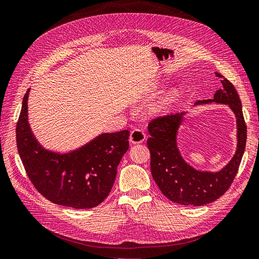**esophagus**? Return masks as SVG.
<instances>
[{
	"instance_id": "esophagus-1",
	"label": "esophagus",
	"mask_w": 259,
	"mask_h": 259,
	"mask_svg": "<svg viewBox=\"0 0 259 259\" xmlns=\"http://www.w3.org/2000/svg\"><path fill=\"white\" fill-rule=\"evenodd\" d=\"M146 140V133H144L143 130L141 128H135L133 130L131 133L130 136V141L133 144H137V143H141Z\"/></svg>"
}]
</instances>
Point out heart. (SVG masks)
<instances>
[{"label": "heart", "instance_id": "obj_1", "mask_svg": "<svg viewBox=\"0 0 259 259\" xmlns=\"http://www.w3.org/2000/svg\"><path fill=\"white\" fill-rule=\"evenodd\" d=\"M178 99V92L175 90L169 91L167 95H165L156 105L154 106V111L155 112H164L167 111L172 105L173 103H175Z\"/></svg>", "mask_w": 259, "mask_h": 259}]
</instances>
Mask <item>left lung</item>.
Masks as SVG:
<instances>
[{
	"label": "left lung",
	"instance_id": "obj_1",
	"mask_svg": "<svg viewBox=\"0 0 259 259\" xmlns=\"http://www.w3.org/2000/svg\"><path fill=\"white\" fill-rule=\"evenodd\" d=\"M221 77L222 88L217 90L213 99L198 101L195 105L218 103L233 110L237 121V150L225 167L218 172L199 171L182 157L178 148V131L186 112L158 117L149 123L151 172L162 194L170 201L182 205L202 206L218 200L232 185L243 156L246 142V125L241 101L232 82Z\"/></svg>",
	"mask_w": 259,
	"mask_h": 259
}]
</instances>
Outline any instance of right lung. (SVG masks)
Here are the masks:
<instances>
[{
    "label": "right lung",
    "mask_w": 259,
    "mask_h": 259,
    "mask_svg": "<svg viewBox=\"0 0 259 259\" xmlns=\"http://www.w3.org/2000/svg\"><path fill=\"white\" fill-rule=\"evenodd\" d=\"M29 89L17 122V148L30 182L46 199L76 209L96 207L115 183L117 168L128 150V131L101 134L81 148L60 154L46 150L27 119Z\"/></svg>",
    "instance_id": "right-lung-1"
}]
</instances>
